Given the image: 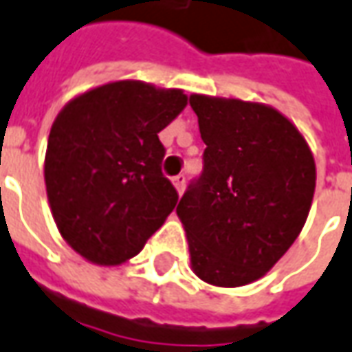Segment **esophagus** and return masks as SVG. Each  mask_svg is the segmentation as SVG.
Segmentation results:
<instances>
[{"mask_svg":"<svg viewBox=\"0 0 352 352\" xmlns=\"http://www.w3.org/2000/svg\"><path fill=\"white\" fill-rule=\"evenodd\" d=\"M172 184H174V188L178 190V193H182L184 192V188H186V176H184V174L174 176V178H172Z\"/></svg>","mask_w":352,"mask_h":352,"instance_id":"34e87169","label":"esophagus"}]
</instances>
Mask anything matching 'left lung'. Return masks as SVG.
Wrapping results in <instances>:
<instances>
[{"instance_id": "8db88e82", "label": "left lung", "mask_w": 352, "mask_h": 352, "mask_svg": "<svg viewBox=\"0 0 352 352\" xmlns=\"http://www.w3.org/2000/svg\"><path fill=\"white\" fill-rule=\"evenodd\" d=\"M205 143L204 172L176 213L193 273L242 287L263 277L300 234L316 190L312 151L275 108L192 94Z\"/></svg>"}]
</instances>
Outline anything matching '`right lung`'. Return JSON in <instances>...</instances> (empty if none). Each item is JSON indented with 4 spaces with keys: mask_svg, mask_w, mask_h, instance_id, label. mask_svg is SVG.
Returning a JSON list of instances; mask_svg holds the SVG:
<instances>
[{
    "mask_svg": "<svg viewBox=\"0 0 352 352\" xmlns=\"http://www.w3.org/2000/svg\"><path fill=\"white\" fill-rule=\"evenodd\" d=\"M188 104L180 89L116 81L79 94L50 129L44 180L63 240L98 265L138 256L178 204L159 133Z\"/></svg>",
    "mask_w": 352,
    "mask_h": 352,
    "instance_id": "add662e5",
    "label": "right lung"
}]
</instances>
